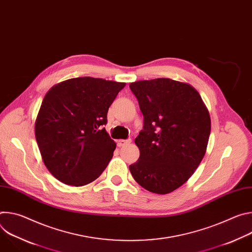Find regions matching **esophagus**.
<instances>
[{"label": "esophagus", "instance_id": "obj_1", "mask_svg": "<svg viewBox=\"0 0 252 252\" xmlns=\"http://www.w3.org/2000/svg\"><path fill=\"white\" fill-rule=\"evenodd\" d=\"M131 142V139H120L118 141V146L119 147H124L126 145H128V143Z\"/></svg>", "mask_w": 252, "mask_h": 252}]
</instances>
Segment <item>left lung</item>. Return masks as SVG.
I'll use <instances>...</instances> for the list:
<instances>
[{
    "label": "left lung",
    "mask_w": 252,
    "mask_h": 252,
    "mask_svg": "<svg viewBox=\"0 0 252 252\" xmlns=\"http://www.w3.org/2000/svg\"><path fill=\"white\" fill-rule=\"evenodd\" d=\"M129 89L143 116L134 139L139 158L129 165L147 190L169 193L182 187L202 160L211 123L198 92L189 84L160 78L137 81Z\"/></svg>",
    "instance_id": "left-lung-1"
}]
</instances>
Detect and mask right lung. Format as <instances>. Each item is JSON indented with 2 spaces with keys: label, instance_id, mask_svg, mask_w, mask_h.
<instances>
[{
  "label": "right lung",
  "instance_id": "add662e5",
  "mask_svg": "<svg viewBox=\"0 0 252 252\" xmlns=\"http://www.w3.org/2000/svg\"><path fill=\"white\" fill-rule=\"evenodd\" d=\"M125 86L83 77L62 82L47 93L34 134L45 165L60 182L86 186L109 164L117 145L103 126L110 105Z\"/></svg>",
  "mask_w": 252,
  "mask_h": 252
}]
</instances>
